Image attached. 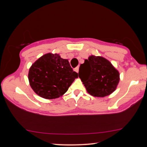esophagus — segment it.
<instances>
[{"label": "esophagus", "instance_id": "34e87169", "mask_svg": "<svg viewBox=\"0 0 147 147\" xmlns=\"http://www.w3.org/2000/svg\"><path fill=\"white\" fill-rule=\"evenodd\" d=\"M74 71H75L76 73H78V71H79V67H77L75 68V69H74Z\"/></svg>", "mask_w": 147, "mask_h": 147}]
</instances>
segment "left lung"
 I'll return each instance as SVG.
<instances>
[{
    "label": "left lung",
    "mask_w": 147,
    "mask_h": 147,
    "mask_svg": "<svg viewBox=\"0 0 147 147\" xmlns=\"http://www.w3.org/2000/svg\"><path fill=\"white\" fill-rule=\"evenodd\" d=\"M78 75L88 93L100 98L113 93L120 80L119 71L110 61L102 56L94 55L89 56L80 65Z\"/></svg>",
    "instance_id": "obj_1"
}]
</instances>
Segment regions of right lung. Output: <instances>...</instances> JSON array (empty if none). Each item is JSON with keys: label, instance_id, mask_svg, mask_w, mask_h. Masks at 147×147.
<instances>
[{"label": "right lung", "instance_id": "1", "mask_svg": "<svg viewBox=\"0 0 147 147\" xmlns=\"http://www.w3.org/2000/svg\"><path fill=\"white\" fill-rule=\"evenodd\" d=\"M78 76L67 59L61 58L59 54L51 53L37 59L30 67L28 74L32 89L45 99L63 96Z\"/></svg>", "mask_w": 147, "mask_h": 147}]
</instances>
